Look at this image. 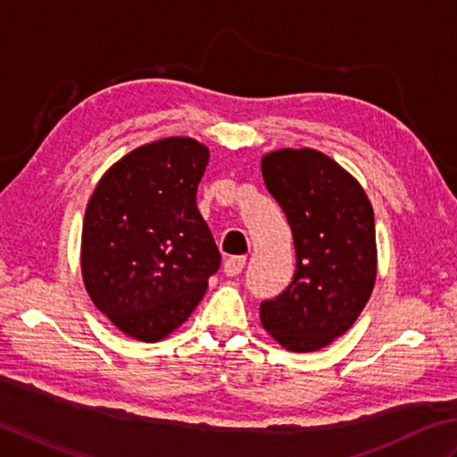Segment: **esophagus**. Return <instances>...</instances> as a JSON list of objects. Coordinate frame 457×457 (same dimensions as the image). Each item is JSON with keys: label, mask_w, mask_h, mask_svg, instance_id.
<instances>
[{"label": "esophagus", "mask_w": 457, "mask_h": 457, "mask_svg": "<svg viewBox=\"0 0 457 457\" xmlns=\"http://www.w3.org/2000/svg\"><path fill=\"white\" fill-rule=\"evenodd\" d=\"M246 264V258L245 256H232L228 258L222 270H225L227 276H238L242 272V268Z\"/></svg>", "instance_id": "34e87169"}]
</instances>
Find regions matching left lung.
<instances>
[{
  "mask_svg": "<svg viewBox=\"0 0 457 457\" xmlns=\"http://www.w3.org/2000/svg\"><path fill=\"white\" fill-rule=\"evenodd\" d=\"M260 167L295 246L294 280L260 303V321L287 351H320L357 321L375 287V212L355 177L312 147L270 152Z\"/></svg>",
  "mask_w": 457,
  "mask_h": 457,
  "instance_id": "8db88e82",
  "label": "left lung"
}]
</instances>
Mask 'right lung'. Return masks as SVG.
I'll use <instances>...</instances> for the list:
<instances>
[{"label":"right lung","instance_id":"obj_1","mask_svg":"<svg viewBox=\"0 0 457 457\" xmlns=\"http://www.w3.org/2000/svg\"><path fill=\"white\" fill-rule=\"evenodd\" d=\"M209 147L173 136L139 145L100 177L82 222L92 303L124 335L155 343L187 321L220 266L197 209Z\"/></svg>","mask_w":457,"mask_h":457}]
</instances>
